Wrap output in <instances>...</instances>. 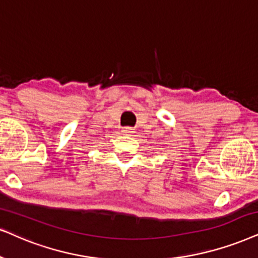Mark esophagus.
Wrapping results in <instances>:
<instances>
[{"label":"esophagus","instance_id":"1","mask_svg":"<svg viewBox=\"0 0 258 258\" xmlns=\"http://www.w3.org/2000/svg\"><path fill=\"white\" fill-rule=\"evenodd\" d=\"M122 132H123V133H126V135H132V133L135 132V131H133L132 127H123Z\"/></svg>","mask_w":258,"mask_h":258}]
</instances>
